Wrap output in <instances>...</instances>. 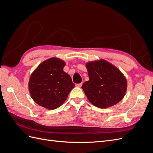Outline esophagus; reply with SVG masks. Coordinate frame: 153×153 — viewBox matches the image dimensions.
Returning a JSON list of instances; mask_svg holds the SVG:
<instances>
[{
    "label": "esophagus",
    "instance_id": "34e87169",
    "mask_svg": "<svg viewBox=\"0 0 153 153\" xmlns=\"http://www.w3.org/2000/svg\"><path fill=\"white\" fill-rule=\"evenodd\" d=\"M75 85L78 87H81L82 85V83H80V84H76Z\"/></svg>",
    "mask_w": 153,
    "mask_h": 153
}]
</instances>
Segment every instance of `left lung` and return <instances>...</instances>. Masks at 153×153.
<instances>
[{
  "label": "left lung",
  "instance_id": "8db88e82",
  "mask_svg": "<svg viewBox=\"0 0 153 153\" xmlns=\"http://www.w3.org/2000/svg\"><path fill=\"white\" fill-rule=\"evenodd\" d=\"M89 80L82 86L87 99L97 107L106 108L119 103L126 94L127 81L113 64L101 59L86 64Z\"/></svg>",
  "mask_w": 153,
  "mask_h": 153
}]
</instances>
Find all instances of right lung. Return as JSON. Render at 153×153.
<instances>
[{
	"instance_id": "add662e5",
	"label": "right lung",
	"mask_w": 153,
	"mask_h": 153,
	"mask_svg": "<svg viewBox=\"0 0 153 153\" xmlns=\"http://www.w3.org/2000/svg\"><path fill=\"white\" fill-rule=\"evenodd\" d=\"M65 64L61 59L50 58L41 63L32 73L29 89L37 104L53 110L65 101L75 87L70 76L63 71Z\"/></svg>"
}]
</instances>
